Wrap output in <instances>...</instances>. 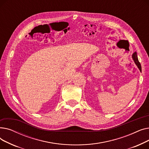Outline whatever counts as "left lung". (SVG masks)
<instances>
[{
	"mask_svg": "<svg viewBox=\"0 0 149 149\" xmlns=\"http://www.w3.org/2000/svg\"><path fill=\"white\" fill-rule=\"evenodd\" d=\"M132 58H133V59H134L135 63L136 64V65L137 66V67L138 68V69H139V70L141 69V66L140 63H139V61H138V56H137V54H136V52H135L134 54H132Z\"/></svg>",
	"mask_w": 149,
	"mask_h": 149,
	"instance_id": "obj_1",
	"label": "left lung"
}]
</instances>
